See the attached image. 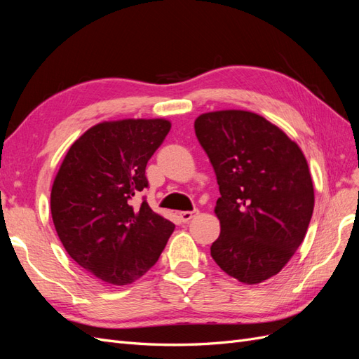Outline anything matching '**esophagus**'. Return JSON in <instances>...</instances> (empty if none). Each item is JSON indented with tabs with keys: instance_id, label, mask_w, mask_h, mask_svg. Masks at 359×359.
<instances>
[{
	"instance_id": "1",
	"label": "esophagus",
	"mask_w": 359,
	"mask_h": 359,
	"mask_svg": "<svg viewBox=\"0 0 359 359\" xmlns=\"http://www.w3.org/2000/svg\"><path fill=\"white\" fill-rule=\"evenodd\" d=\"M199 214V211L198 210H194V211H182V212H180V219H181V222H184V223H187V222H190L194 215H198Z\"/></svg>"
}]
</instances>
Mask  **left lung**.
Listing matches in <instances>:
<instances>
[{
	"label": "left lung",
	"mask_w": 359,
	"mask_h": 359,
	"mask_svg": "<svg viewBox=\"0 0 359 359\" xmlns=\"http://www.w3.org/2000/svg\"><path fill=\"white\" fill-rule=\"evenodd\" d=\"M194 132L220 190L214 211L222 231L211 256L241 283H262L307 233L314 208L307 160L283 130L255 112H206Z\"/></svg>",
	"instance_id": "1"
}]
</instances>
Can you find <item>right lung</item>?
I'll return each mask as SVG.
<instances>
[{"label": "right lung", "instance_id": "1", "mask_svg": "<svg viewBox=\"0 0 359 359\" xmlns=\"http://www.w3.org/2000/svg\"><path fill=\"white\" fill-rule=\"evenodd\" d=\"M170 121L118 119L76 140L52 184L55 231L76 264L104 283H133L153 266L175 224L133 199L148 187L147 163Z\"/></svg>", "mask_w": 359, "mask_h": 359}]
</instances>
